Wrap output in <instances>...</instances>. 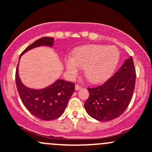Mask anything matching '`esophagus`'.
Wrapping results in <instances>:
<instances>
[{"label":"esophagus","mask_w":152,"mask_h":152,"mask_svg":"<svg viewBox=\"0 0 152 152\" xmlns=\"http://www.w3.org/2000/svg\"><path fill=\"white\" fill-rule=\"evenodd\" d=\"M81 88H82V86H80V85H75V89H76V90H80Z\"/></svg>","instance_id":"34e87169"}]
</instances>
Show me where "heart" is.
Returning <instances> with one entry per match:
<instances>
[{"mask_svg": "<svg viewBox=\"0 0 152 152\" xmlns=\"http://www.w3.org/2000/svg\"><path fill=\"white\" fill-rule=\"evenodd\" d=\"M120 53L117 48L102 45H90L78 48L72 56H67L65 66L67 73L73 79L82 67L86 77L92 83L97 84L107 80L115 69Z\"/></svg>", "mask_w": 152, "mask_h": 152, "instance_id": "b5f03b06", "label": "heart"}]
</instances>
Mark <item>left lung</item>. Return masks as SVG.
I'll use <instances>...</instances> for the list:
<instances>
[{"mask_svg":"<svg viewBox=\"0 0 152 152\" xmlns=\"http://www.w3.org/2000/svg\"><path fill=\"white\" fill-rule=\"evenodd\" d=\"M135 77L133 59L130 56L105 83L87 88L89 97L85 108L89 115L99 121H109L120 116L131 102Z\"/></svg>","mask_w":152,"mask_h":152,"instance_id":"8db88e82","label":"left lung"}]
</instances>
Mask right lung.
I'll return each mask as SVG.
<instances>
[{
  "mask_svg": "<svg viewBox=\"0 0 152 152\" xmlns=\"http://www.w3.org/2000/svg\"><path fill=\"white\" fill-rule=\"evenodd\" d=\"M53 44V37H42L27 47L22 52L20 56L34 48L42 45L51 47ZM15 81L18 93L26 108L35 117L43 121L54 120L62 115L75 89L73 82L62 79H58L44 89L33 90L28 88L23 85L20 79L18 65L15 73Z\"/></svg>",
  "mask_w": 152,
  "mask_h": 152,
  "instance_id": "right-lung-1",
  "label": "right lung"
}]
</instances>
